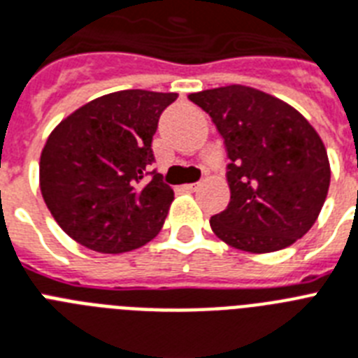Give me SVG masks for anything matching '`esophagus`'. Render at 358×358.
I'll return each mask as SVG.
<instances>
[{"instance_id": "34e87169", "label": "esophagus", "mask_w": 358, "mask_h": 358, "mask_svg": "<svg viewBox=\"0 0 358 358\" xmlns=\"http://www.w3.org/2000/svg\"><path fill=\"white\" fill-rule=\"evenodd\" d=\"M196 188H197L196 182H190V185H182V190H186V192H194Z\"/></svg>"}]
</instances>
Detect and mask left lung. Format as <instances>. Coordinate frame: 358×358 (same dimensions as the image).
Segmentation results:
<instances>
[{
    "instance_id": "obj_1",
    "label": "left lung",
    "mask_w": 358,
    "mask_h": 358,
    "mask_svg": "<svg viewBox=\"0 0 358 358\" xmlns=\"http://www.w3.org/2000/svg\"><path fill=\"white\" fill-rule=\"evenodd\" d=\"M225 138L230 203L214 234L252 254L282 250L309 232L329 190L326 146L302 113L249 85L190 93Z\"/></svg>"
}]
</instances>
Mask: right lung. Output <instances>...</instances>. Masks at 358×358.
I'll list each match as a JSON object with an SVG mask.
<instances>
[{"label":"right lung","mask_w":358,"mask_h":358,"mask_svg":"<svg viewBox=\"0 0 358 358\" xmlns=\"http://www.w3.org/2000/svg\"><path fill=\"white\" fill-rule=\"evenodd\" d=\"M177 93L124 90L91 100L47 137L40 190L69 238L104 254L146 245L164 225L173 190L148 168L157 122Z\"/></svg>","instance_id":"right-lung-1"}]
</instances>
